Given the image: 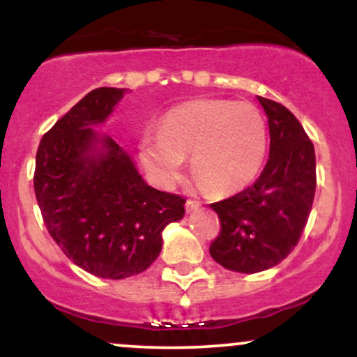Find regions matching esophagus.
Wrapping results in <instances>:
<instances>
[{
	"label": "esophagus",
	"instance_id": "1",
	"mask_svg": "<svg viewBox=\"0 0 357 357\" xmlns=\"http://www.w3.org/2000/svg\"><path fill=\"white\" fill-rule=\"evenodd\" d=\"M199 206H202V204H199L198 202H192V199H188V202H186V211H188V213L196 211Z\"/></svg>",
	"mask_w": 357,
	"mask_h": 357
}]
</instances>
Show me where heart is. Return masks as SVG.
Here are the masks:
<instances>
[{"instance_id":"b5f03b06","label":"heart","mask_w":357,"mask_h":357,"mask_svg":"<svg viewBox=\"0 0 357 357\" xmlns=\"http://www.w3.org/2000/svg\"><path fill=\"white\" fill-rule=\"evenodd\" d=\"M268 136L260 110L247 102L198 99L171 109L161 130H146L141 159L161 186L171 188L191 154L192 173L215 195H231L257 178Z\"/></svg>"}]
</instances>
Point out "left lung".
<instances>
[{
  "label": "left lung",
  "instance_id": "left-lung-1",
  "mask_svg": "<svg viewBox=\"0 0 357 357\" xmlns=\"http://www.w3.org/2000/svg\"><path fill=\"white\" fill-rule=\"evenodd\" d=\"M257 99L268 117L267 165L247 190L210 204L221 221L210 255L240 273L275 267L296 248L315 195V153L304 127L282 104Z\"/></svg>",
  "mask_w": 357,
  "mask_h": 357
}]
</instances>
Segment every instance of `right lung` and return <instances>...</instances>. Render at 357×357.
<instances>
[{
  "instance_id": "add662e5",
  "label": "right lung",
  "mask_w": 357,
  "mask_h": 357,
  "mask_svg": "<svg viewBox=\"0 0 357 357\" xmlns=\"http://www.w3.org/2000/svg\"><path fill=\"white\" fill-rule=\"evenodd\" d=\"M127 89L100 87L45 134L35 195L52 238L77 267L121 280L151 267L162 230L184 216L181 196L154 190L127 151L93 127L105 124Z\"/></svg>"
}]
</instances>
